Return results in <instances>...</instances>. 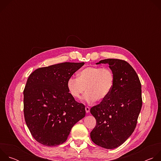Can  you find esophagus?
<instances>
[{"label": "esophagus", "mask_w": 161, "mask_h": 161, "mask_svg": "<svg viewBox=\"0 0 161 161\" xmlns=\"http://www.w3.org/2000/svg\"><path fill=\"white\" fill-rule=\"evenodd\" d=\"M85 111H86V113H89L90 112V108L89 107H88V106H86V107H85Z\"/></svg>", "instance_id": "esophagus-1"}]
</instances>
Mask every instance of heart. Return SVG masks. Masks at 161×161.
<instances>
[{
	"label": "heart",
	"instance_id": "heart-1",
	"mask_svg": "<svg viewBox=\"0 0 161 161\" xmlns=\"http://www.w3.org/2000/svg\"><path fill=\"white\" fill-rule=\"evenodd\" d=\"M114 85V75L111 69L87 67L78 73V77L71 76L67 81L70 94L80 99L86 91L84 100L89 104L96 100L103 101L111 94Z\"/></svg>",
	"mask_w": 161,
	"mask_h": 161
}]
</instances>
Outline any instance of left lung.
<instances>
[{
    "label": "left lung",
    "mask_w": 161,
    "mask_h": 161,
    "mask_svg": "<svg viewBox=\"0 0 161 161\" xmlns=\"http://www.w3.org/2000/svg\"><path fill=\"white\" fill-rule=\"evenodd\" d=\"M108 64L114 75L109 96L90 109L96 125L90 132L96 145L113 149L122 145L134 132L142 106V85L138 76L126 61L108 58L96 64Z\"/></svg>",
    "instance_id": "8db88e82"
}]
</instances>
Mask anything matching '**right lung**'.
<instances>
[{
    "label": "right lung",
    "mask_w": 161,
    "mask_h": 161,
    "mask_svg": "<svg viewBox=\"0 0 161 161\" xmlns=\"http://www.w3.org/2000/svg\"><path fill=\"white\" fill-rule=\"evenodd\" d=\"M84 62H63L35 70L24 91L26 124L41 144L55 147L64 143L72 127L85 116V107L69 92V78Z\"/></svg>",
    "instance_id": "obj_1"
}]
</instances>
